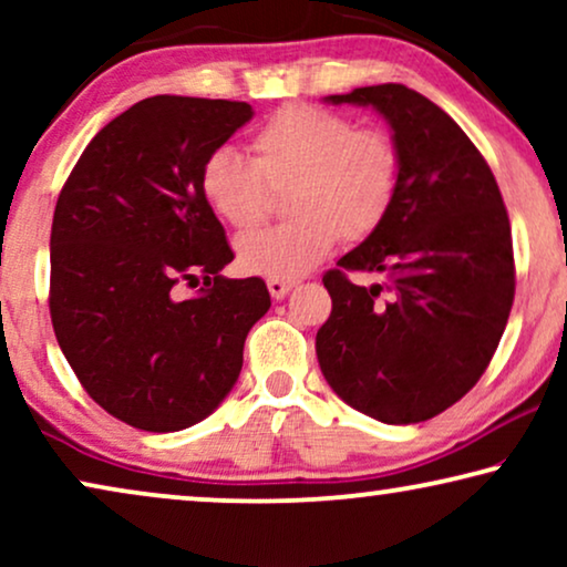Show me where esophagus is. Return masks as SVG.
<instances>
[{
    "mask_svg": "<svg viewBox=\"0 0 567 567\" xmlns=\"http://www.w3.org/2000/svg\"><path fill=\"white\" fill-rule=\"evenodd\" d=\"M291 281H281V278H268V291L274 299H284L291 291Z\"/></svg>",
    "mask_w": 567,
    "mask_h": 567,
    "instance_id": "obj_1",
    "label": "esophagus"
}]
</instances>
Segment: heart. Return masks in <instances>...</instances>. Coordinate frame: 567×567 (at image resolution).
<instances>
[{"label": "heart", "instance_id": "b5f03b06", "mask_svg": "<svg viewBox=\"0 0 567 567\" xmlns=\"http://www.w3.org/2000/svg\"><path fill=\"white\" fill-rule=\"evenodd\" d=\"M250 154L245 159L224 146L198 169L206 206L235 229L266 216L268 188H289L291 221L237 239L245 274L293 281L320 266L340 235L351 243L374 235L398 200L402 159L394 138L374 126L355 128L343 113L307 103L278 107L252 131Z\"/></svg>", "mask_w": 567, "mask_h": 567}]
</instances>
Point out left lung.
Segmentation results:
<instances>
[{
	"label": "left lung",
	"instance_id": "left-lung-1",
	"mask_svg": "<svg viewBox=\"0 0 567 567\" xmlns=\"http://www.w3.org/2000/svg\"><path fill=\"white\" fill-rule=\"evenodd\" d=\"M324 100L384 115L402 173L382 227L322 276L332 312L317 361L359 413L429 421L477 384L506 330L516 289L506 206L477 146L421 92L390 82ZM353 269L383 281L353 285Z\"/></svg>",
	"mask_w": 567,
	"mask_h": 567
}]
</instances>
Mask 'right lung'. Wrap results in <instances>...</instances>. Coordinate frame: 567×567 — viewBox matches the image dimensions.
<instances>
[{"label":"right lung","instance_id":"1","mask_svg":"<svg viewBox=\"0 0 567 567\" xmlns=\"http://www.w3.org/2000/svg\"><path fill=\"white\" fill-rule=\"evenodd\" d=\"M252 118L237 100L157 95L87 144L51 227V322L84 392L152 433L212 415L268 312L262 278H224L235 260L198 169ZM205 286L188 300L181 282Z\"/></svg>","mask_w":567,"mask_h":567}]
</instances>
